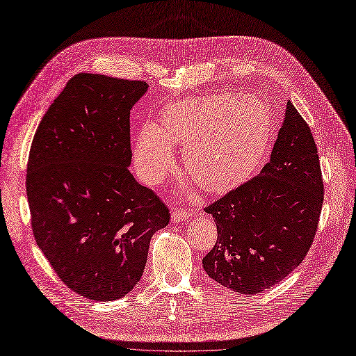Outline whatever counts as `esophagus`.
Here are the masks:
<instances>
[{
  "label": "esophagus",
  "mask_w": 356,
  "mask_h": 356,
  "mask_svg": "<svg viewBox=\"0 0 356 356\" xmlns=\"http://www.w3.org/2000/svg\"><path fill=\"white\" fill-rule=\"evenodd\" d=\"M191 216H192V213L185 211V209H176V211L171 213V221H175V222H181V221L188 220Z\"/></svg>",
  "instance_id": "34e87169"
}]
</instances>
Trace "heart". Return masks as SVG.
Instances as JSON below:
<instances>
[{
    "label": "heart",
    "instance_id": "b5f03b06",
    "mask_svg": "<svg viewBox=\"0 0 356 356\" xmlns=\"http://www.w3.org/2000/svg\"><path fill=\"white\" fill-rule=\"evenodd\" d=\"M273 130L268 105L255 97L216 94L167 107L160 126L136 135L134 161L143 181L154 185L175 165L172 145H185L188 176L208 192H225L246 180L264 158Z\"/></svg>",
    "mask_w": 356,
    "mask_h": 356
}]
</instances>
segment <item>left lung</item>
Here are the masks:
<instances>
[{
	"instance_id": "left-lung-1",
	"label": "left lung",
	"mask_w": 356,
	"mask_h": 356,
	"mask_svg": "<svg viewBox=\"0 0 356 356\" xmlns=\"http://www.w3.org/2000/svg\"><path fill=\"white\" fill-rule=\"evenodd\" d=\"M323 201L317 145L289 101L261 173L204 208L217 226V242L202 259L207 274L242 295L280 283L307 257Z\"/></svg>"
}]
</instances>
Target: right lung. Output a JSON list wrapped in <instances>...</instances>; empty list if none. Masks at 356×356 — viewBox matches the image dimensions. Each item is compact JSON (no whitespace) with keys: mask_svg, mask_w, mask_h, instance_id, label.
<instances>
[{"mask_svg":"<svg viewBox=\"0 0 356 356\" xmlns=\"http://www.w3.org/2000/svg\"><path fill=\"white\" fill-rule=\"evenodd\" d=\"M142 81L74 74L49 105L29 152L26 193L35 241L60 280L90 300L136 286L167 205L129 171L130 110Z\"/></svg>","mask_w":356,"mask_h":356,"instance_id":"add662e5","label":"right lung"}]
</instances>
